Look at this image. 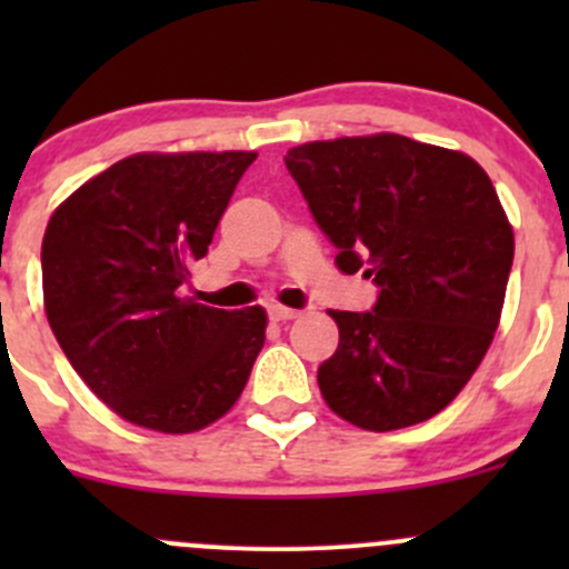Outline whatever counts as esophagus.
<instances>
[{"mask_svg":"<svg viewBox=\"0 0 569 569\" xmlns=\"http://www.w3.org/2000/svg\"><path fill=\"white\" fill-rule=\"evenodd\" d=\"M297 311H291V308H283V306H269V319L272 321H289L295 319Z\"/></svg>","mask_w":569,"mask_h":569,"instance_id":"34e87169","label":"esophagus"}]
</instances>
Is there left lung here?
Wrapping results in <instances>:
<instances>
[{
    "label": "left lung",
    "instance_id": "obj_1",
    "mask_svg": "<svg viewBox=\"0 0 569 569\" xmlns=\"http://www.w3.org/2000/svg\"><path fill=\"white\" fill-rule=\"evenodd\" d=\"M300 187L338 269L380 289L371 311H330L338 349L319 366L332 412L369 432L438 416L496 336L515 237L485 170L401 134L291 148Z\"/></svg>",
    "mask_w": 569,
    "mask_h": 569
}]
</instances>
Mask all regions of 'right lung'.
<instances>
[{"label": "right lung", "mask_w": 569, "mask_h": 569, "mask_svg": "<svg viewBox=\"0 0 569 569\" xmlns=\"http://www.w3.org/2000/svg\"><path fill=\"white\" fill-rule=\"evenodd\" d=\"M252 151L137 153L77 189L46 226L51 332L120 418L183 435L226 416L263 347V308L181 297Z\"/></svg>", "instance_id": "add662e5"}]
</instances>
